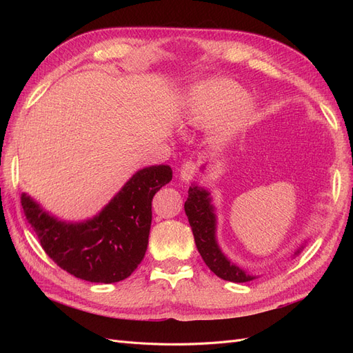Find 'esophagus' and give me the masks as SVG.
Listing matches in <instances>:
<instances>
[{
    "label": "esophagus",
    "mask_w": 353,
    "mask_h": 353,
    "mask_svg": "<svg viewBox=\"0 0 353 353\" xmlns=\"http://www.w3.org/2000/svg\"><path fill=\"white\" fill-rule=\"evenodd\" d=\"M197 170H199L197 163L193 162V160H188V162H185L183 166H181L179 176L181 179L185 181V183H188V181H191L197 175Z\"/></svg>",
    "instance_id": "1"
}]
</instances>
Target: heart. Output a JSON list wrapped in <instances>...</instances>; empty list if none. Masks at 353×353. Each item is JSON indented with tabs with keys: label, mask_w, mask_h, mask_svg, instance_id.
I'll use <instances>...</instances> for the list:
<instances>
[{
	"label": "heart",
	"mask_w": 353,
	"mask_h": 353,
	"mask_svg": "<svg viewBox=\"0 0 353 353\" xmlns=\"http://www.w3.org/2000/svg\"><path fill=\"white\" fill-rule=\"evenodd\" d=\"M256 105L245 99V91L237 82L216 78L191 90L184 101L181 122L203 128L216 122V131L228 138L243 131L254 119Z\"/></svg>",
	"instance_id": "b5f03b06"
}]
</instances>
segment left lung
Returning a JSON list of instances; mask_svg holds the SVG:
<instances>
[{
    "label": "left lung",
    "mask_w": 353,
    "mask_h": 353,
    "mask_svg": "<svg viewBox=\"0 0 353 353\" xmlns=\"http://www.w3.org/2000/svg\"><path fill=\"white\" fill-rule=\"evenodd\" d=\"M190 227L194 234V241L200 256L208 268L219 279L232 283H245L254 280V276L239 268L223 254L216 243V216L210 205L209 193L197 185L190 187L188 197L184 205ZM302 250H296L294 254Z\"/></svg>",
    "instance_id": "1"
}]
</instances>
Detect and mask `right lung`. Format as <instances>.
<instances>
[{
    "instance_id": "right-lung-1",
    "label": "right lung",
    "mask_w": 353,
    "mask_h": 353,
    "mask_svg": "<svg viewBox=\"0 0 353 353\" xmlns=\"http://www.w3.org/2000/svg\"><path fill=\"white\" fill-rule=\"evenodd\" d=\"M172 179L168 165L144 168L97 216L79 223L52 218L25 193V216L42 249L61 270L91 283L128 279L143 261L152 225V200Z\"/></svg>"
}]
</instances>
